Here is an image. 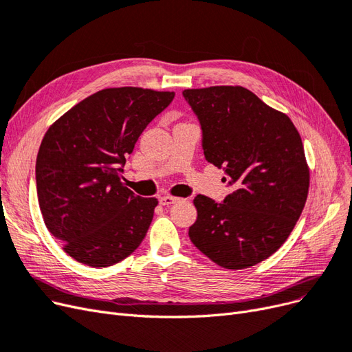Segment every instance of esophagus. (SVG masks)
<instances>
[{
	"label": "esophagus",
	"instance_id": "esophagus-1",
	"mask_svg": "<svg viewBox=\"0 0 352 352\" xmlns=\"http://www.w3.org/2000/svg\"><path fill=\"white\" fill-rule=\"evenodd\" d=\"M179 197H174V196H162L160 199V203L164 206H169V205H174V203H178Z\"/></svg>",
	"mask_w": 352,
	"mask_h": 352
}]
</instances>
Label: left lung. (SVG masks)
Instances as JSON below:
<instances>
[{"instance_id": "obj_1", "label": "left lung", "mask_w": 352, "mask_h": 352, "mask_svg": "<svg viewBox=\"0 0 352 352\" xmlns=\"http://www.w3.org/2000/svg\"><path fill=\"white\" fill-rule=\"evenodd\" d=\"M183 95L199 117L206 161L223 168L234 187L223 203L195 199L190 240L225 269L254 266L287 241L307 200L301 135L287 114L243 86L187 89Z\"/></svg>"}]
</instances>
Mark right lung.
<instances>
[{
  "label": "right lung",
  "mask_w": 352,
  "mask_h": 352,
  "mask_svg": "<svg viewBox=\"0 0 352 352\" xmlns=\"http://www.w3.org/2000/svg\"><path fill=\"white\" fill-rule=\"evenodd\" d=\"M174 92L109 87L78 102L45 133L36 157L43 222L63 250L92 267L112 266L140 245L157 199L122 183V165Z\"/></svg>",
  "instance_id": "right-lung-1"
}]
</instances>
